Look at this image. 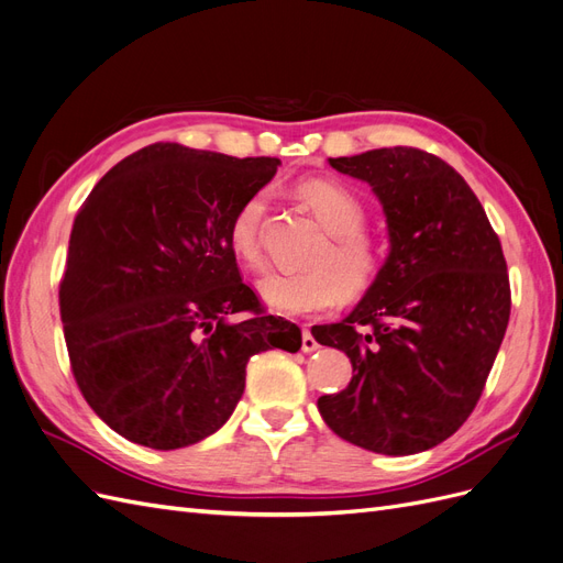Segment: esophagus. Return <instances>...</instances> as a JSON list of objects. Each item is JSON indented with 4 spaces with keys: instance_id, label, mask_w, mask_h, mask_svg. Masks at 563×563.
<instances>
[{
    "instance_id": "34e87169",
    "label": "esophagus",
    "mask_w": 563,
    "mask_h": 563,
    "mask_svg": "<svg viewBox=\"0 0 563 563\" xmlns=\"http://www.w3.org/2000/svg\"><path fill=\"white\" fill-rule=\"evenodd\" d=\"M320 349V343L313 339V334L308 332V330H303L301 332V351L303 353H313V351H318Z\"/></svg>"
}]
</instances>
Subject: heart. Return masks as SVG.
I'll use <instances>...</instances> for the list:
<instances>
[{
    "mask_svg": "<svg viewBox=\"0 0 563 563\" xmlns=\"http://www.w3.org/2000/svg\"><path fill=\"white\" fill-rule=\"evenodd\" d=\"M297 194L330 239L311 257L313 268L301 274H268L260 280L262 301L280 316L330 311L346 292L351 297L367 292L380 271V252L362 231L367 212L355 194L330 179H306L297 187ZM266 210L268 191L260 189L245 198L229 222V247L247 268L264 266L262 229Z\"/></svg>",
    "mask_w": 563,
    "mask_h": 563,
    "instance_id": "obj_1",
    "label": "heart"
}]
</instances>
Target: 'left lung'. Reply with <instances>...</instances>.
Returning <instances> with one entry per match:
<instances>
[{
    "mask_svg": "<svg viewBox=\"0 0 563 563\" xmlns=\"http://www.w3.org/2000/svg\"><path fill=\"white\" fill-rule=\"evenodd\" d=\"M330 166L372 187L390 250L353 311L311 330L355 372L318 409L341 440L409 456L451 438L479 400L510 320L503 247L473 189L438 156L384 147Z\"/></svg>",
    "mask_w": 563,
    "mask_h": 563,
    "instance_id": "8db88e82",
    "label": "left lung"
}]
</instances>
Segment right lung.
<instances>
[{"label":"right lung","mask_w":563,"mask_h":563,"mask_svg":"<svg viewBox=\"0 0 563 563\" xmlns=\"http://www.w3.org/2000/svg\"><path fill=\"white\" fill-rule=\"evenodd\" d=\"M278 166L156 142L77 212L60 320L86 402L121 438L158 451L201 442L239 405L252 355L301 349L295 322L262 313L227 241L233 212Z\"/></svg>","instance_id":"add662e5"}]
</instances>
